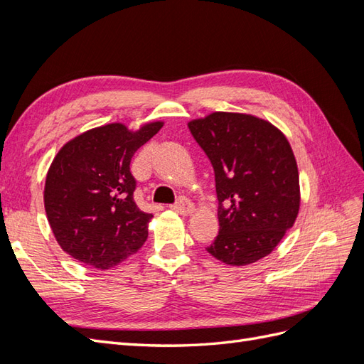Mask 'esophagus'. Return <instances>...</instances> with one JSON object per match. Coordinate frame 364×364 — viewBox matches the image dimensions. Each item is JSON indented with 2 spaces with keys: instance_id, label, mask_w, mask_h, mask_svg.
<instances>
[{
  "instance_id": "34e87169",
  "label": "esophagus",
  "mask_w": 364,
  "mask_h": 364,
  "mask_svg": "<svg viewBox=\"0 0 364 364\" xmlns=\"http://www.w3.org/2000/svg\"><path fill=\"white\" fill-rule=\"evenodd\" d=\"M174 211H178L181 215H191L196 211V206L193 202H190L188 199H179L178 203L173 206Z\"/></svg>"
}]
</instances>
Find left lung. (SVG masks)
I'll return each instance as SVG.
<instances>
[{
    "instance_id": "obj_1",
    "label": "left lung",
    "mask_w": 364,
    "mask_h": 364,
    "mask_svg": "<svg viewBox=\"0 0 364 364\" xmlns=\"http://www.w3.org/2000/svg\"><path fill=\"white\" fill-rule=\"evenodd\" d=\"M188 129L215 174L220 229L206 250L235 267L270 255L301 206L287 136L270 121L240 112H213L188 121Z\"/></svg>"
}]
</instances>
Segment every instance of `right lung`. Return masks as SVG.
Masks as SVG:
<instances>
[{
	"label": "right lung",
	"instance_id": "right-lung-1",
	"mask_svg": "<svg viewBox=\"0 0 364 364\" xmlns=\"http://www.w3.org/2000/svg\"><path fill=\"white\" fill-rule=\"evenodd\" d=\"M162 126L164 121H149L136 130L124 123L94 127L54 156L43 206L54 238L70 257L107 270L144 245L153 215L134 200L130 161Z\"/></svg>",
	"mask_w": 364,
	"mask_h": 364
}]
</instances>
